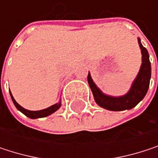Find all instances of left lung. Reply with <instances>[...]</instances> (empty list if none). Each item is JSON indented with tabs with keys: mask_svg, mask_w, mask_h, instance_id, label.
Instances as JSON below:
<instances>
[{
	"mask_svg": "<svg viewBox=\"0 0 158 158\" xmlns=\"http://www.w3.org/2000/svg\"><path fill=\"white\" fill-rule=\"evenodd\" d=\"M138 44L142 53V64L136 78L133 81L132 86L126 94L118 97L104 94L94 83L89 72L88 82L89 88L92 91L96 103L102 108L113 111L131 110L135 107L145 96L151 79V64L148 52L146 48L143 47L140 38H138Z\"/></svg>",
	"mask_w": 158,
	"mask_h": 158,
	"instance_id": "8db88e82",
	"label": "left lung"
}]
</instances>
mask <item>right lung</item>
I'll return each instance as SVG.
<instances>
[{
  "instance_id": "add662e5",
  "label": "right lung",
  "mask_w": 158,
  "mask_h": 158,
  "mask_svg": "<svg viewBox=\"0 0 158 158\" xmlns=\"http://www.w3.org/2000/svg\"><path fill=\"white\" fill-rule=\"evenodd\" d=\"M10 94H11V98H12V100H13V102H14V104L15 105V107L17 108V110H20V111H21V112H23L25 116H27V117H29V118H31V119H37V118L47 117V116H48V115H50V114L54 113L56 110H58V109L60 108V106H61V101H60L59 102H57V103H56V104H54V105H52V106L48 107V108H47V109H44V110H26V109L23 108L21 105H19V104L16 102V101L15 100V98L13 97L12 93H10Z\"/></svg>"
}]
</instances>
